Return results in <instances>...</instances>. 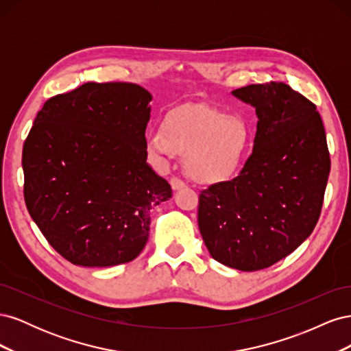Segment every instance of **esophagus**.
Masks as SVG:
<instances>
[{
	"label": "esophagus",
	"instance_id": "34e87169",
	"mask_svg": "<svg viewBox=\"0 0 351 351\" xmlns=\"http://www.w3.org/2000/svg\"><path fill=\"white\" fill-rule=\"evenodd\" d=\"M171 187L174 189V190H180V189H183V187H186V183L183 182V180H180V178H171Z\"/></svg>",
	"mask_w": 351,
	"mask_h": 351
}]
</instances>
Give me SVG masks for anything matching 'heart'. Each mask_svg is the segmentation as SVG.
I'll use <instances>...</instances> for the list:
<instances>
[{
    "instance_id": "1",
    "label": "heart",
    "mask_w": 351,
    "mask_h": 351,
    "mask_svg": "<svg viewBox=\"0 0 351 351\" xmlns=\"http://www.w3.org/2000/svg\"><path fill=\"white\" fill-rule=\"evenodd\" d=\"M250 142V125L241 115H227L214 107L177 110L147 136L154 152L167 158L186 155L187 173L205 184L224 183L234 177Z\"/></svg>"
}]
</instances>
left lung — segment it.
<instances>
[{
    "instance_id": "obj_1",
    "label": "left lung",
    "mask_w": 351,
    "mask_h": 351,
    "mask_svg": "<svg viewBox=\"0 0 351 351\" xmlns=\"http://www.w3.org/2000/svg\"><path fill=\"white\" fill-rule=\"evenodd\" d=\"M231 93L256 108L253 152L236 178L202 190L197 222L212 258L252 272L289 256L312 234L331 159L316 105L289 84Z\"/></svg>"
}]
</instances>
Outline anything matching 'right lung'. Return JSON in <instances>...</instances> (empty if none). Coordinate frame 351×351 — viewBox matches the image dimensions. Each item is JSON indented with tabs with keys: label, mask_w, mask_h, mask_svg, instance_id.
<instances>
[{
	"label": "right lung",
	"mask_w": 351,
	"mask_h": 351,
	"mask_svg": "<svg viewBox=\"0 0 351 351\" xmlns=\"http://www.w3.org/2000/svg\"><path fill=\"white\" fill-rule=\"evenodd\" d=\"M152 95L134 83H84L49 98L23 145L25 202L62 258L114 267L139 256L151 209L173 196L147 165Z\"/></svg>",
	"instance_id": "right-lung-1"
}]
</instances>
